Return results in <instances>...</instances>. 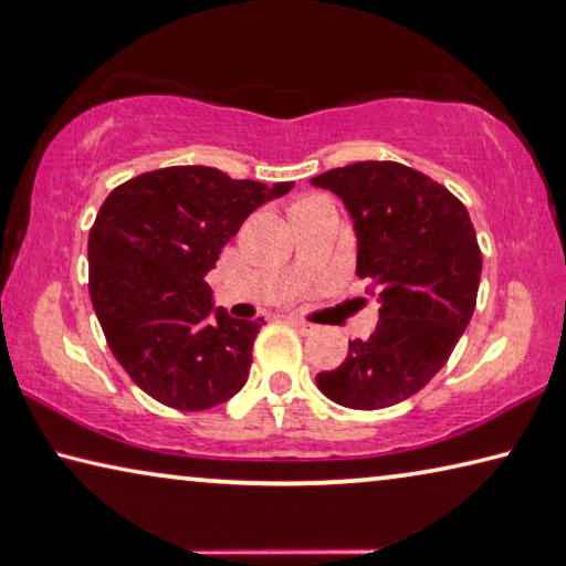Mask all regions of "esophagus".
<instances>
[{
	"mask_svg": "<svg viewBox=\"0 0 566 566\" xmlns=\"http://www.w3.org/2000/svg\"><path fill=\"white\" fill-rule=\"evenodd\" d=\"M290 322H292V327H294V329L302 332V335H315V332H317V325H312V322H307V319H297V317H292Z\"/></svg>",
	"mask_w": 566,
	"mask_h": 566,
	"instance_id": "obj_1",
	"label": "esophagus"
}]
</instances>
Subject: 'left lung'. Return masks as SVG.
Returning a JSON list of instances; mask_svg holds the SVG:
<instances>
[{"label":"left lung","mask_w":566,"mask_h":566,"mask_svg":"<svg viewBox=\"0 0 566 566\" xmlns=\"http://www.w3.org/2000/svg\"><path fill=\"white\" fill-rule=\"evenodd\" d=\"M347 206L357 276L375 284L380 322L353 339L345 363L317 375L337 406L380 410L423 390L469 327L481 249L465 206L433 178L396 160H360L312 178Z\"/></svg>","instance_id":"8db88e82"}]
</instances>
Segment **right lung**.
<instances>
[{"label": "right lung", "instance_id": "add662e5", "mask_svg": "<svg viewBox=\"0 0 566 566\" xmlns=\"http://www.w3.org/2000/svg\"><path fill=\"white\" fill-rule=\"evenodd\" d=\"M292 186L170 166L103 201L87 239L90 300L115 360L154 400L209 410L244 388L264 319L213 310L206 274L249 213Z\"/></svg>", "mask_w": 566, "mask_h": 566}]
</instances>
